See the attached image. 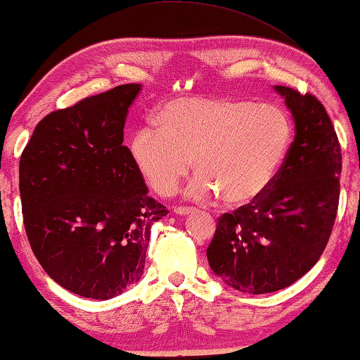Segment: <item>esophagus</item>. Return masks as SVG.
Segmentation results:
<instances>
[{
    "label": "esophagus",
    "instance_id": "1",
    "mask_svg": "<svg viewBox=\"0 0 360 360\" xmlns=\"http://www.w3.org/2000/svg\"><path fill=\"white\" fill-rule=\"evenodd\" d=\"M174 212L178 216H188L191 212H193L192 208H187V206H178V208H174Z\"/></svg>",
    "mask_w": 360,
    "mask_h": 360
}]
</instances>
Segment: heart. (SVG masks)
Instances as JSON below:
<instances>
[{"label": "heart", "mask_w": 360, "mask_h": 360, "mask_svg": "<svg viewBox=\"0 0 360 360\" xmlns=\"http://www.w3.org/2000/svg\"><path fill=\"white\" fill-rule=\"evenodd\" d=\"M133 133L129 152L155 193L167 197L191 169L193 197L219 195L241 208L264 195L289 154L294 127L281 108L230 96H182Z\"/></svg>", "instance_id": "obj_1"}]
</instances>
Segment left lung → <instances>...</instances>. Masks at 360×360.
<instances>
[{
	"label": "left lung",
	"instance_id": "left-lung-1",
	"mask_svg": "<svg viewBox=\"0 0 360 360\" xmlns=\"http://www.w3.org/2000/svg\"><path fill=\"white\" fill-rule=\"evenodd\" d=\"M295 122V138L270 188L217 219L206 249L217 278L246 294L289 288L308 273L330 238L340 200L341 148L316 96L275 85Z\"/></svg>",
	"mask_w": 360,
	"mask_h": 360
}]
</instances>
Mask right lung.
<instances>
[{"label":"right lung","mask_w":360,"mask_h":360,"mask_svg":"<svg viewBox=\"0 0 360 360\" xmlns=\"http://www.w3.org/2000/svg\"><path fill=\"white\" fill-rule=\"evenodd\" d=\"M141 84H124L42 119L22 152L25 231L44 271L72 294L120 295L143 276L150 225L168 210L124 146Z\"/></svg>","instance_id":"obj_1"}]
</instances>
